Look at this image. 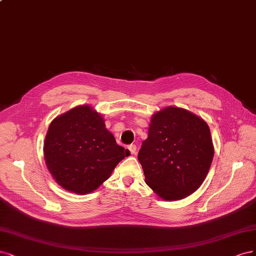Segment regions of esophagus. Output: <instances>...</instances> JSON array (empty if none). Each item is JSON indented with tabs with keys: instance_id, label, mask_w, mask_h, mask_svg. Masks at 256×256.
<instances>
[{
	"instance_id": "obj_1",
	"label": "esophagus",
	"mask_w": 256,
	"mask_h": 256,
	"mask_svg": "<svg viewBox=\"0 0 256 256\" xmlns=\"http://www.w3.org/2000/svg\"><path fill=\"white\" fill-rule=\"evenodd\" d=\"M128 149L130 152V154H136V152H137V146L135 144H130L128 146Z\"/></svg>"
}]
</instances>
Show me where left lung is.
<instances>
[{
  "instance_id": "left-lung-1",
  "label": "left lung",
  "mask_w": 256,
  "mask_h": 256,
  "mask_svg": "<svg viewBox=\"0 0 256 256\" xmlns=\"http://www.w3.org/2000/svg\"><path fill=\"white\" fill-rule=\"evenodd\" d=\"M214 152L208 123L187 110L167 106L152 116L138 160L146 185L162 200L176 201L202 185Z\"/></svg>"
}]
</instances>
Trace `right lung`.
Instances as JSON below:
<instances>
[{"mask_svg":"<svg viewBox=\"0 0 256 256\" xmlns=\"http://www.w3.org/2000/svg\"><path fill=\"white\" fill-rule=\"evenodd\" d=\"M44 155L57 184L70 192L87 194L130 153L117 144L100 112L90 105H78L51 122Z\"/></svg>","mask_w":256,"mask_h":256,"instance_id":"add662e5","label":"right lung"}]
</instances>
